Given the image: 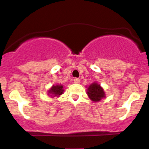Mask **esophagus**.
Returning a JSON list of instances; mask_svg holds the SVG:
<instances>
[{"mask_svg":"<svg viewBox=\"0 0 149 149\" xmlns=\"http://www.w3.org/2000/svg\"><path fill=\"white\" fill-rule=\"evenodd\" d=\"M73 81H74V83L76 84L80 83V79H79V78H75V79H73Z\"/></svg>","mask_w":149,"mask_h":149,"instance_id":"obj_1","label":"esophagus"}]
</instances>
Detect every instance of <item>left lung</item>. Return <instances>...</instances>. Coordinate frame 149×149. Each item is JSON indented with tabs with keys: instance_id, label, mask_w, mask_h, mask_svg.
I'll list each match as a JSON object with an SVG mask.
<instances>
[{
	"instance_id": "obj_1",
	"label": "left lung",
	"mask_w": 149,
	"mask_h": 149,
	"mask_svg": "<svg viewBox=\"0 0 149 149\" xmlns=\"http://www.w3.org/2000/svg\"><path fill=\"white\" fill-rule=\"evenodd\" d=\"M88 95L89 98L94 102H99L105 97L103 88L97 83H94L88 86Z\"/></svg>"
}]
</instances>
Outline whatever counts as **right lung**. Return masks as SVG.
<instances>
[{"instance_id":"1","label":"right lung","mask_w":149,"mask_h":149,"mask_svg":"<svg viewBox=\"0 0 149 149\" xmlns=\"http://www.w3.org/2000/svg\"><path fill=\"white\" fill-rule=\"evenodd\" d=\"M63 86H61V85H56V86H53L52 87V88H50V90L49 91V93L50 94H52V96L53 97H58V96H60L61 94H63Z\"/></svg>"}]
</instances>
